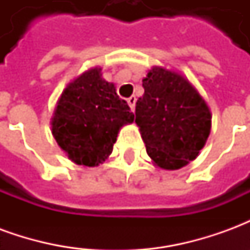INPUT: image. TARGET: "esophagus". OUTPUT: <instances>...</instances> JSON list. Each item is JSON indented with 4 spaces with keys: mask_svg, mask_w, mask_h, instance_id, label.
I'll return each instance as SVG.
<instances>
[{
    "mask_svg": "<svg viewBox=\"0 0 250 250\" xmlns=\"http://www.w3.org/2000/svg\"><path fill=\"white\" fill-rule=\"evenodd\" d=\"M127 103H128V105H130L131 111H134V109H135V103H136L135 96H131V98L127 99Z\"/></svg>",
    "mask_w": 250,
    "mask_h": 250,
    "instance_id": "34e87169",
    "label": "esophagus"
}]
</instances>
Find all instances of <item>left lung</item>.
<instances>
[{"mask_svg": "<svg viewBox=\"0 0 250 250\" xmlns=\"http://www.w3.org/2000/svg\"><path fill=\"white\" fill-rule=\"evenodd\" d=\"M135 123L148 157L163 170H178L198 157L210 135L211 112L188 79L165 66H152L142 80Z\"/></svg>", "mask_w": 250, "mask_h": 250, "instance_id": "8db88e82", "label": "left lung"}]
</instances>
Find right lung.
<instances>
[{"label":"right lung","mask_w":250,"mask_h":250,"mask_svg":"<svg viewBox=\"0 0 250 250\" xmlns=\"http://www.w3.org/2000/svg\"><path fill=\"white\" fill-rule=\"evenodd\" d=\"M132 122L127 102L95 66L73 79L60 95L52 135L72 162L95 167L111 155L120 128Z\"/></svg>","instance_id":"add662e5"}]
</instances>
